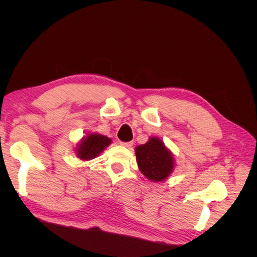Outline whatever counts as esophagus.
<instances>
[{
  "label": "esophagus",
  "mask_w": 257,
  "mask_h": 257,
  "mask_svg": "<svg viewBox=\"0 0 257 257\" xmlns=\"http://www.w3.org/2000/svg\"><path fill=\"white\" fill-rule=\"evenodd\" d=\"M120 145L122 147H125V148H131L132 146H133V144H132V143H123V142H121Z\"/></svg>",
  "instance_id": "1"
}]
</instances>
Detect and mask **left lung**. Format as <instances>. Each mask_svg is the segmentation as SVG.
Segmentation results:
<instances>
[{
  "instance_id": "1",
  "label": "left lung",
  "mask_w": 257,
  "mask_h": 257,
  "mask_svg": "<svg viewBox=\"0 0 257 257\" xmlns=\"http://www.w3.org/2000/svg\"><path fill=\"white\" fill-rule=\"evenodd\" d=\"M135 155L141 173L152 182L165 181L176 167L173 152L157 136L150 137L146 144L137 146Z\"/></svg>"
}]
</instances>
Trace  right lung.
Returning <instances> with one entry per match:
<instances>
[{"instance_id":"obj_1","label":"right lung","mask_w":257,"mask_h":257,"mask_svg":"<svg viewBox=\"0 0 257 257\" xmlns=\"http://www.w3.org/2000/svg\"><path fill=\"white\" fill-rule=\"evenodd\" d=\"M112 141L105 135L96 132L85 134L75 146L76 157L81 161H90L99 157L106 148L111 145Z\"/></svg>"}]
</instances>
